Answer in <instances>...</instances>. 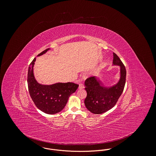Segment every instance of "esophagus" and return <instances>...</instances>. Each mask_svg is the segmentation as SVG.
<instances>
[{
    "instance_id": "34e87169",
    "label": "esophagus",
    "mask_w": 156,
    "mask_h": 156,
    "mask_svg": "<svg viewBox=\"0 0 156 156\" xmlns=\"http://www.w3.org/2000/svg\"><path fill=\"white\" fill-rule=\"evenodd\" d=\"M79 89H83V88H84V85H83L82 83H80V84H79Z\"/></svg>"
}]
</instances>
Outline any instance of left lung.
Masks as SVG:
<instances>
[{"label":"left lung","mask_w":156,"mask_h":156,"mask_svg":"<svg viewBox=\"0 0 156 156\" xmlns=\"http://www.w3.org/2000/svg\"><path fill=\"white\" fill-rule=\"evenodd\" d=\"M113 66H119V79L112 86H106L99 77L94 76L85 82L87 93L84 101L86 108L94 114H102L113 108L121 95L126 82V70L118 55L113 53Z\"/></svg>","instance_id":"left-lung-1"}]
</instances>
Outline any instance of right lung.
I'll return each mask as SVG.
<instances>
[{"instance_id":"add662e5","label":"right lung","mask_w":156,"mask_h":156,"mask_svg":"<svg viewBox=\"0 0 156 156\" xmlns=\"http://www.w3.org/2000/svg\"><path fill=\"white\" fill-rule=\"evenodd\" d=\"M51 49L48 48L37 57L46 54ZM36 58L30 64L28 70L27 83L29 93L37 107L47 114H55L61 112L65 107L69 97L79 87V85L73 82H57L51 85L38 83L34 76V66Z\"/></svg>"}]
</instances>
